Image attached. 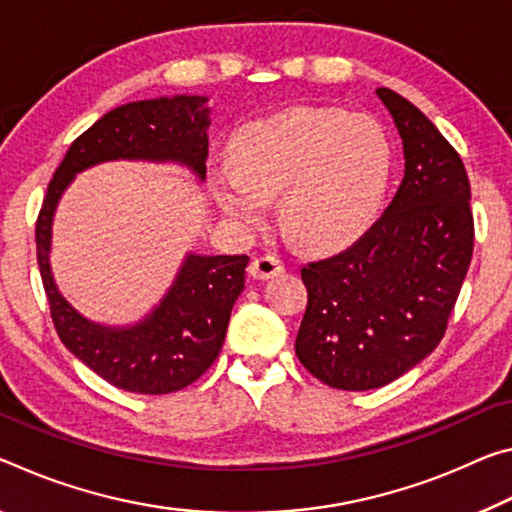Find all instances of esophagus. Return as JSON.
I'll use <instances>...</instances> for the list:
<instances>
[{"label": "esophagus", "instance_id": "esophagus-1", "mask_svg": "<svg viewBox=\"0 0 512 512\" xmlns=\"http://www.w3.org/2000/svg\"><path fill=\"white\" fill-rule=\"evenodd\" d=\"M282 271H285V262L275 255H259L248 266V273L253 275L255 280H269Z\"/></svg>", "mask_w": 512, "mask_h": 512}]
</instances>
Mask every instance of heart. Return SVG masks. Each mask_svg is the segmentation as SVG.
<instances>
[{
    "mask_svg": "<svg viewBox=\"0 0 512 512\" xmlns=\"http://www.w3.org/2000/svg\"><path fill=\"white\" fill-rule=\"evenodd\" d=\"M216 170V200L255 225L280 196V221L303 246H332L371 221L387 189L392 145L376 120L339 109H291L255 120Z\"/></svg>",
    "mask_w": 512,
    "mask_h": 512,
    "instance_id": "1",
    "label": "heart"
}]
</instances>
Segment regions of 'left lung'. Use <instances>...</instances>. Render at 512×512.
I'll list each match as a JSON object with an SVG mask.
<instances>
[{"instance_id": "8db88e82", "label": "left lung", "mask_w": 512, "mask_h": 512, "mask_svg": "<svg viewBox=\"0 0 512 512\" xmlns=\"http://www.w3.org/2000/svg\"><path fill=\"white\" fill-rule=\"evenodd\" d=\"M376 95L401 134L403 182L358 241L300 266L307 310L296 355L346 392L392 383L435 351L474 253L460 154L415 104L389 88Z\"/></svg>"}]
</instances>
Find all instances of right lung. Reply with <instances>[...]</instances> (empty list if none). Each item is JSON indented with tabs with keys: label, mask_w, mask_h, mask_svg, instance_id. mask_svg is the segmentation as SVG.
Segmentation results:
<instances>
[{
	"label": "right lung",
	"mask_w": 512,
	"mask_h": 512,
	"mask_svg": "<svg viewBox=\"0 0 512 512\" xmlns=\"http://www.w3.org/2000/svg\"><path fill=\"white\" fill-rule=\"evenodd\" d=\"M209 107L202 95L157 97L113 109L77 136L56 168L36 221V255L61 342L97 376L125 392L170 394L189 387L221 353L246 285V255H189L164 300L141 323L107 328L81 316L56 289L52 221L61 193L81 170L113 159L175 161L207 173Z\"/></svg>",
	"instance_id": "right-lung-1"
}]
</instances>
